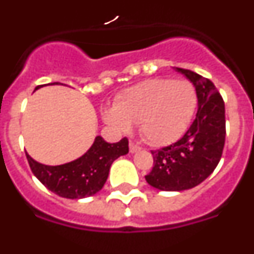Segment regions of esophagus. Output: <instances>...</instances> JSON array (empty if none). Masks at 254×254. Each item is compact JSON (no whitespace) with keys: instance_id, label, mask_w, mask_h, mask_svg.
Listing matches in <instances>:
<instances>
[{"instance_id":"34e87169","label":"esophagus","mask_w":254,"mask_h":254,"mask_svg":"<svg viewBox=\"0 0 254 254\" xmlns=\"http://www.w3.org/2000/svg\"><path fill=\"white\" fill-rule=\"evenodd\" d=\"M141 147L138 146L137 143H134L133 141H129V152H132V154H134V152L140 151Z\"/></svg>"}]
</instances>
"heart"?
<instances>
[{
    "instance_id": "obj_1",
    "label": "heart",
    "mask_w": 254,
    "mask_h": 254,
    "mask_svg": "<svg viewBox=\"0 0 254 254\" xmlns=\"http://www.w3.org/2000/svg\"><path fill=\"white\" fill-rule=\"evenodd\" d=\"M197 107L196 89L187 80L147 78L126 89L104 112V120L122 131L140 123L142 136L152 145H169L187 131Z\"/></svg>"
}]
</instances>
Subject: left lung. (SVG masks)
I'll return each instance as SVG.
<instances>
[{
	"label": "left lung",
	"mask_w": 254,
	"mask_h": 254,
	"mask_svg": "<svg viewBox=\"0 0 254 254\" xmlns=\"http://www.w3.org/2000/svg\"><path fill=\"white\" fill-rule=\"evenodd\" d=\"M176 69L196 89V118L181 140L151 151L154 167L145 178L151 187L179 192L198 186L217 167L225 143V105L208 78L190 69Z\"/></svg>",
	"instance_id": "left-lung-1"
}]
</instances>
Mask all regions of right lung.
<instances>
[{
    "mask_svg": "<svg viewBox=\"0 0 254 254\" xmlns=\"http://www.w3.org/2000/svg\"><path fill=\"white\" fill-rule=\"evenodd\" d=\"M58 82H55L56 85ZM43 85L35 87L38 90ZM128 152V140L109 143L96 136L91 147L82 156L62 165H44L26 152L30 169L49 190L64 198L78 199L99 192L107 182L111 165L116 159Z\"/></svg>",
    "mask_w": 254,
    "mask_h": 254,
    "instance_id": "right-lung-1",
    "label": "right lung"
}]
</instances>
